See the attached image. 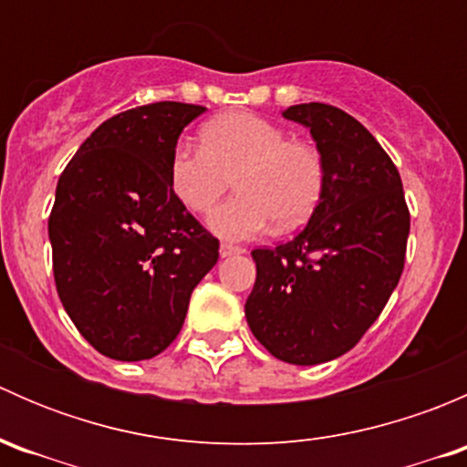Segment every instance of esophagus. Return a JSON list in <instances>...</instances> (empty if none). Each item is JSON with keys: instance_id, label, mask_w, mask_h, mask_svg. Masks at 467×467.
Wrapping results in <instances>:
<instances>
[{"instance_id": "obj_1", "label": "esophagus", "mask_w": 467, "mask_h": 467, "mask_svg": "<svg viewBox=\"0 0 467 467\" xmlns=\"http://www.w3.org/2000/svg\"><path fill=\"white\" fill-rule=\"evenodd\" d=\"M219 253H221V257H233V255H242V253H246V251L239 246H233V244H221Z\"/></svg>"}]
</instances>
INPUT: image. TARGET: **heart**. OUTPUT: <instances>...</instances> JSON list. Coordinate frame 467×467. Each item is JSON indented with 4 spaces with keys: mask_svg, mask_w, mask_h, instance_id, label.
I'll use <instances>...</instances> for the list:
<instances>
[{
    "mask_svg": "<svg viewBox=\"0 0 467 467\" xmlns=\"http://www.w3.org/2000/svg\"><path fill=\"white\" fill-rule=\"evenodd\" d=\"M230 178L239 194L214 212L210 228L228 242H242L273 221L277 230L305 223L321 201L325 164L314 144L289 140L280 126L251 112H230L207 121L201 146H173L169 185L187 210L210 214Z\"/></svg>",
    "mask_w": 467,
    "mask_h": 467,
    "instance_id": "1",
    "label": "heart"
}]
</instances>
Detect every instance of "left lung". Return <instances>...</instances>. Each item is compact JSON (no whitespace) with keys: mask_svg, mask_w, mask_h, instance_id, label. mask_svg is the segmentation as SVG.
Here are the masks:
<instances>
[{"mask_svg":"<svg viewBox=\"0 0 467 467\" xmlns=\"http://www.w3.org/2000/svg\"><path fill=\"white\" fill-rule=\"evenodd\" d=\"M282 117L309 129L325 185L305 230L253 251L246 321L273 357L314 366L346 355L378 321L402 275L409 210L393 160L355 117L327 103Z\"/></svg>","mask_w":467,"mask_h":467,"instance_id":"1","label":"left lung"}]
</instances>
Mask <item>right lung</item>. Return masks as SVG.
Instances as JSON below:
<instances>
[{
    "label": "right lung",
    "mask_w": 467,
    "mask_h": 467,
    "mask_svg": "<svg viewBox=\"0 0 467 467\" xmlns=\"http://www.w3.org/2000/svg\"><path fill=\"white\" fill-rule=\"evenodd\" d=\"M203 106L158 101L103 121L56 187L54 280L83 338L117 361L160 355L190 296L219 260V239L169 185V158Z\"/></svg>",
    "instance_id": "add662e5"
}]
</instances>
